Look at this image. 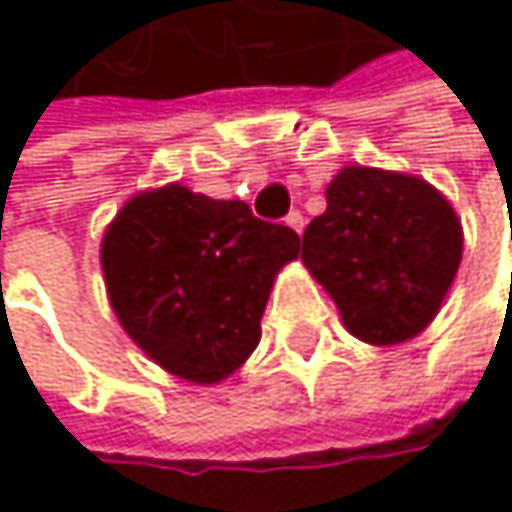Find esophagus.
Segmentation results:
<instances>
[{
    "mask_svg": "<svg viewBox=\"0 0 512 512\" xmlns=\"http://www.w3.org/2000/svg\"><path fill=\"white\" fill-rule=\"evenodd\" d=\"M284 222H287V225H290V228H293L296 234H302V231H305V216H302L299 210H290Z\"/></svg>",
    "mask_w": 512,
    "mask_h": 512,
    "instance_id": "34e87169",
    "label": "esophagus"
}]
</instances>
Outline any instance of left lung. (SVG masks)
Listing matches in <instances>:
<instances>
[{"label": "left lung", "instance_id": "1", "mask_svg": "<svg viewBox=\"0 0 512 512\" xmlns=\"http://www.w3.org/2000/svg\"><path fill=\"white\" fill-rule=\"evenodd\" d=\"M326 213L302 234V260L367 344L415 338L439 311L462 257L454 207L424 180L344 168Z\"/></svg>", "mask_w": 512, "mask_h": 512}]
</instances>
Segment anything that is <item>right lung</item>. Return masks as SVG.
I'll return each mask as SVG.
<instances>
[{
	"mask_svg": "<svg viewBox=\"0 0 512 512\" xmlns=\"http://www.w3.org/2000/svg\"><path fill=\"white\" fill-rule=\"evenodd\" d=\"M296 255L293 228L171 183L118 213L100 260L127 335L168 373L219 382L252 356L272 278Z\"/></svg>",
	"mask_w": 512,
	"mask_h": 512,
	"instance_id": "add662e5",
	"label": "right lung"
}]
</instances>
